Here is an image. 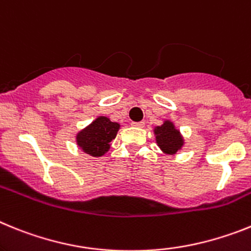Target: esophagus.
<instances>
[{
	"label": "esophagus",
	"instance_id": "obj_1",
	"mask_svg": "<svg viewBox=\"0 0 251 251\" xmlns=\"http://www.w3.org/2000/svg\"><path fill=\"white\" fill-rule=\"evenodd\" d=\"M144 125H145V123L144 121H140V123H132L131 126H134V127H144Z\"/></svg>",
	"mask_w": 251,
	"mask_h": 251
}]
</instances>
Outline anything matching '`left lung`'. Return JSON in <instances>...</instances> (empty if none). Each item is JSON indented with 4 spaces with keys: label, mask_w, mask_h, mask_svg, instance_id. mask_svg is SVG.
I'll list each match as a JSON object with an SVG mask.
<instances>
[{
    "label": "left lung",
    "mask_w": 251,
    "mask_h": 251,
    "mask_svg": "<svg viewBox=\"0 0 251 251\" xmlns=\"http://www.w3.org/2000/svg\"><path fill=\"white\" fill-rule=\"evenodd\" d=\"M152 131L155 135L156 145L167 155H176L184 145L183 135L171 120H164L162 125L155 126Z\"/></svg>",
    "instance_id": "obj_1"
}]
</instances>
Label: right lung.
Here are the masks:
<instances>
[{
  "instance_id": "obj_1",
  "label": "right lung",
  "mask_w": 251,
  "mask_h": 251,
  "mask_svg": "<svg viewBox=\"0 0 251 251\" xmlns=\"http://www.w3.org/2000/svg\"><path fill=\"white\" fill-rule=\"evenodd\" d=\"M120 124L108 117L99 116L75 135V143L82 151L95 158L104 155L110 150L111 141L116 138Z\"/></svg>"
}]
</instances>
